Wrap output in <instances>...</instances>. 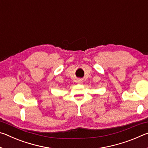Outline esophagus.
Returning <instances> with one entry per match:
<instances>
[{
    "label": "esophagus",
    "instance_id": "obj_1",
    "mask_svg": "<svg viewBox=\"0 0 148 148\" xmlns=\"http://www.w3.org/2000/svg\"><path fill=\"white\" fill-rule=\"evenodd\" d=\"M77 83L82 84V83H83V81H82V80H81V79H79V80H77Z\"/></svg>",
    "mask_w": 148,
    "mask_h": 148
}]
</instances>
